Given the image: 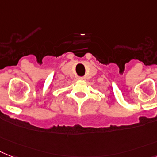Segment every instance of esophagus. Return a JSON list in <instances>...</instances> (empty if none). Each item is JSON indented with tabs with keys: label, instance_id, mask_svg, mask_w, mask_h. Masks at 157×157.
<instances>
[{
	"label": "esophagus",
	"instance_id": "obj_1",
	"mask_svg": "<svg viewBox=\"0 0 157 157\" xmlns=\"http://www.w3.org/2000/svg\"><path fill=\"white\" fill-rule=\"evenodd\" d=\"M77 80H79V81H85V77H83V76H78V77H77Z\"/></svg>",
	"mask_w": 157,
	"mask_h": 157
}]
</instances>
